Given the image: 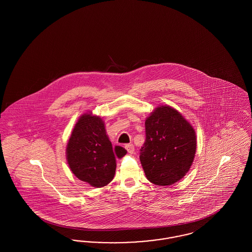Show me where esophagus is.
<instances>
[{"mask_svg":"<svg viewBox=\"0 0 252 252\" xmlns=\"http://www.w3.org/2000/svg\"><path fill=\"white\" fill-rule=\"evenodd\" d=\"M126 149L127 150V152L129 153V154H133L134 153V150H135V148H134V145L132 144H126Z\"/></svg>","mask_w":252,"mask_h":252,"instance_id":"obj_1","label":"esophagus"}]
</instances>
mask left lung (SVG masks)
Segmentation results:
<instances>
[{
	"instance_id": "obj_1",
	"label": "left lung",
	"mask_w": 252,
	"mask_h": 252,
	"mask_svg": "<svg viewBox=\"0 0 252 252\" xmlns=\"http://www.w3.org/2000/svg\"><path fill=\"white\" fill-rule=\"evenodd\" d=\"M196 149L192 126L176 109L162 106L145 121L140 160L150 182L167 186L189 171Z\"/></svg>"
}]
</instances>
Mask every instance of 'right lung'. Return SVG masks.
<instances>
[{
  "mask_svg": "<svg viewBox=\"0 0 252 252\" xmlns=\"http://www.w3.org/2000/svg\"><path fill=\"white\" fill-rule=\"evenodd\" d=\"M126 150L112 147L101 118L84 114L76 123L67 145V159L72 173L94 187L108 184L115 175L116 157Z\"/></svg>",
  "mask_w": 252,
  "mask_h": 252,
  "instance_id": "1",
  "label": "right lung"
}]
</instances>
